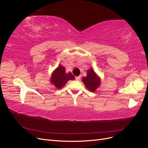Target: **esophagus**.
<instances>
[{
  "instance_id": "esophagus-1",
  "label": "esophagus",
  "mask_w": 148,
  "mask_h": 148,
  "mask_svg": "<svg viewBox=\"0 0 148 148\" xmlns=\"http://www.w3.org/2000/svg\"><path fill=\"white\" fill-rule=\"evenodd\" d=\"M75 79L77 80V81H79V80L81 79V77H80V76H79V77H75Z\"/></svg>"
}]
</instances>
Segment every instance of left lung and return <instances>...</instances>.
I'll return each instance as SVG.
<instances>
[{"label":"left lung","instance_id":"8db88e82","mask_svg":"<svg viewBox=\"0 0 148 148\" xmlns=\"http://www.w3.org/2000/svg\"><path fill=\"white\" fill-rule=\"evenodd\" d=\"M82 81L86 87L91 91H95L100 84V78L97 77L92 69H89L87 71V76L82 78Z\"/></svg>","mask_w":148,"mask_h":148}]
</instances>
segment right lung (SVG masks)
I'll list each match as a JSON object with an SVG mask.
<instances>
[{
	"mask_svg": "<svg viewBox=\"0 0 148 148\" xmlns=\"http://www.w3.org/2000/svg\"><path fill=\"white\" fill-rule=\"evenodd\" d=\"M74 76L70 72L69 73H65V69L62 65H59L53 71L51 82L57 88H62L69 80L74 79Z\"/></svg>",
	"mask_w": 148,
	"mask_h": 148,
	"instance_id": "right-lung-1",
	"label": "right lung"
}]
</instances>
